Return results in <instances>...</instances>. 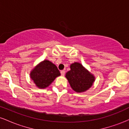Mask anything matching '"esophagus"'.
<instances>
[{"instance_id":"obj_1","label":"esophagus","mask_w":129,"mask_h":129,"mask_svg":"<svg viewBox=\"0 0 129 129\" xmlns=\"http://www.w3.org/2000/svg\"><path fill=\"white\" fill-rule=\"evenodd\" d=\"M60 74H61L62 76H64L65 71L64 70H61V71H60Z\"/></svg>"}]
</instances>
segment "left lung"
Segmentation results:
<instances>
[{
    "instance_id": "1",
    "label": "left lung",
    "mask_w": 129,
    "mask_h": 129,
    "mask_svg": "<svg viewBox=\"0 0 129 129\" xmlns=\"http://www.w3.org/2000/svg\"><path fill=\"white\" fill-rule=\"evenodd\" d=\"M70 69L66 73V77L73 90L76 92H83L91 87L94 81V77L81 63H72Z\"/></svg>"
}]
</instances>
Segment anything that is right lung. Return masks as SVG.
I'll use <instances>...</instances> for the list:
<instances>
[{"mask_svg": "<svg viewBox=\"0 0 129 129\" xmlns=\"http://www.w3.org/2000/svg\"><path fill=\"white\" fill-rule=\"evenodd\" d=\"M60 75V72L57 67L48 60L40 63L30 73L31 78L40 88L49 86L56 77Z\"/></svg>", "mask_w": 129, "mask_h": 129, "instance_id": "1", "label": "right lung"}]
</instances>
